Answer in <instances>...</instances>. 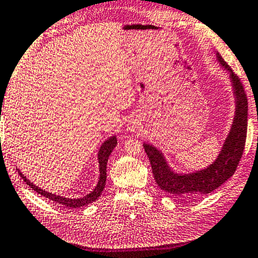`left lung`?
<instances>
[{
    "label": "left lung",
    "instance_id": "8db88e82",
    "mask_svg": "<svg viewBox=\"0 0 258 258\" xmlns=\"http://www.w3.org/2000/svg\"><path fill=\"white\" fill-rule=\"evenodd\" d=\"M217 58L231 76L236 108L231 132L226 138L223 150L216 161L205 169L197 170L195 173L177 174L170 169L159 150L150 144L143 145L149 157L157 184L166 192L173 194L174 196L194 200L198 196L213 191L234 174L242 157L248 126L247 94L240 78L233 73L231 67L225 62L219 53H217Z\"/></svg>",
    "mask_w": 258,
    "mask_h": 258
}]
</instances>
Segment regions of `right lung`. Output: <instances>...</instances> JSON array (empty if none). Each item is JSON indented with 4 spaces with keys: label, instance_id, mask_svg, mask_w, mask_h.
<instances>
[{
    "label": "right lung",
    "instance_id": "right-lung-1",
    "mask_svg": "<svg viewBox=\"0 0 258 258\" xmlns=\"http://www.w3.org/2000/svg\"><path fill=\"white\" fill-rule=\"evenodd\" d=\"M116 144H117L116 137L112 136V137H109L107 141H105L104 144L101 145V148H100V150H99V153H98L100 177H99V182H98L97 187L93 189V191H91L89 195H86L84 197L66 198V197H62V196H56V195H54V194H50L48 191H46V190H42L39 187H37L35 184H33L32 182L26 179V176H24V174L19 172V169H18V173H19V175H21L22 179L25 181V183L27 185H30V187L32 188L34 191H37L38 194H40L41 196H45L46 198H48V200L55 202V203L62 204V205H64V207L71 208V209L84 207V205H88L90 203H92V202L97 201L99 196H100V194L102 192V190H104L105 184H106V179H107V175H106L107 161H108L109 154L112 153V151L114 150V148L116 146Z\"/></svg>",
    "mask_w": 258,
    "mask_h": 258
}]
</instances>
